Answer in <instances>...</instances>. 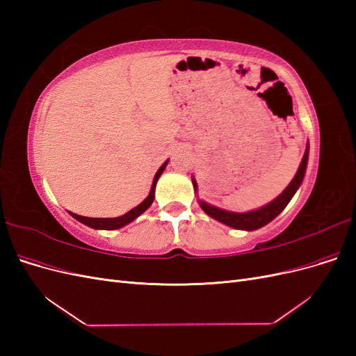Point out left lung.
<instances>
[{"label": "left lung", "instance_id": "left-lung-1", "mask_svg": "<svg viewBox=\"0 0 356 356\" xmlns=\"http://www.w3.org/2000/svg\"><path fill=\"white\" fill-rule=\"evenodd\" d=\"M307 159H309V143L306 145V152H305L303 159H301V163L298 166L297 174L294 175L293 179H291L288 187L276 199L268 202L261 208L254 209V211H248V212H232V211H225V209L213 207V204H209V203L199 199L200 208L207 212L211 218L217 220L225 225H229V227L238 229V230H246V232L261 229L263 225L275 220L277 215L285 209L289 200L293 199V196L296 195V191L300 188L301 182H303L305 174H306ZM191 181H193V187H195V191H197V182H196L195 177H191Z\"/></svg>", "mask_w": 356, "mask_h": 356}]
</instances>
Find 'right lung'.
<instances>
[{"label": "right lung", "mask_w": 356, "mask_h": 356, "mask_svg": "<svg viewBox=\"0 0 356 356\" xmlns=\"http://www.w3.org/2000/svg\"><path fill=\"white\" fill-rule=\"evenodd\" d=\"M166 160L163 165L159 168V170L156 172L154 179H153V184H152V190H149L148 196L145 200H143L141 203L135 207L134 209H131L129 212H126L122 217H115V218H90V217H83V215H77L74 212H70L71 217H74L77 221L83 222L84 225H88V227L96 229V230H115V229H122L124 225H127L129 222H132L134 220H136L139 215L144 213L149 207H152V203L154 200V191H156V184H157V179L160 178V175L163 174V170L166 169L168 165Z\"/></svg>", "instance_id": "add662e5"}]
</instances>
